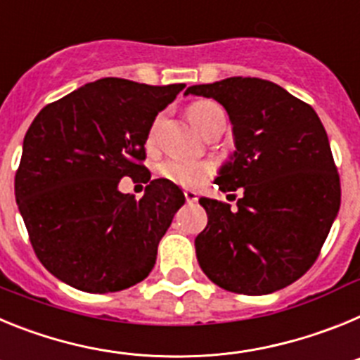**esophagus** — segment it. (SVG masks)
I'll return each mask as SVG.
<instances>
[{
  "label": "esophagus",
  "mask_w": 360,
  "mask_h": 360,
  "mask_svg": "<svg viewBox=\"0 0 360 360\" xmlns=\"http://www.w3.org/2000/svg\"><path fill=\"white\" fill-rule=\"evenodd\" d=\"M184 196H186V202L187 203H195L198 200V193L193 189H186L184 191Z\"/></svg>",
  "instance_id": "1"
}]
</instances>
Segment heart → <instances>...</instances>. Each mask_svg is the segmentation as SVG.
<instances>
[{"label": "heart", "instance_id": "1", "mask_svg": "<svg viewBox=\"0 0 360 360\" xmlns=\"http://www.w3.org/2000/svg\"><path fill=\"white\" fill-rule=\"evenodd\" d=\"M189 119L195 124V128L203 133L212 122H216L218 119H225V113L214 101H198V103L191 104ZM155 129H157V124L153 126L151 136ZM158 174L164 180H169L171 184H176L180 187H196L211 176L212 165L207 162L169 158L158 165Z\"/></svg>", "mask_w": 360, "mask_h": 360}]
</instances>
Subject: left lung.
Returning a JSON list of instances; mask_svg holds the SVG:
<instances>
[{
	"instance_id": "left-lung-1",
	"label": "left lung",
	"mask_w": 360,
	"mask_h": 360,
	"mask_svg": "<svg viewBox=\"0 0 360 360\" xmlns=\"http://www.w3.org/2000/svg\"><path fill=\"white\" fill-rule=\"evenodd\" d=\"M189 94L227 110L236 151L214 184L224 193H243L234 209L200 198L209 218L195 240L200 266L236 294L288 287L314 265L341 205L323 122L310 104L257 77L196 84Z\"/></svg>"
}]
</instances>
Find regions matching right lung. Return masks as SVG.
Returning <instances> with one entry per match:
<instances>
[{
  "label": "right lung",
  "instance_id": "add662e5",
  "mask_svg": "<svg viewBox=\"0 0 360 360\" xmlns=\"http://www.w3.org/2000/svg\"><path fill=\"white\" fill-rule=\"evenodd\" d=\"M184 88L98 79L46 104L30 124L15 202L37 259L57 279L108 294L148 278L186 196L157 178L135 200L119 182L151 178L142 165L149 129Z\"/></svg>",
  "mask_w": 360,
  "mask_h": 360
}]
</instances>
